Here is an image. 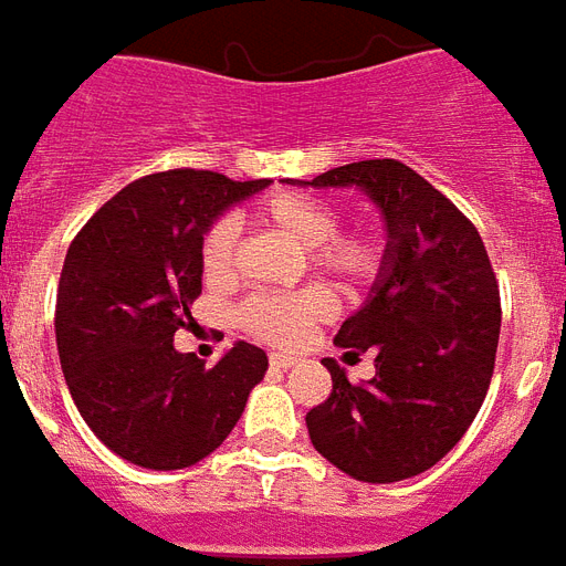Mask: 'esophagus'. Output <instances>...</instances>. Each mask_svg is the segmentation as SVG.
I'll return each mask as SVG.
<instances>
[{"instance_id": "1", "label": "esophagus", "mask_w": 566, "mask_h": 566, "mask_svg": "<svg viewBox=\"0 0 566 566\" xmlns=\"http://www.w3.org/2000/svg\"><path fill=\"white\" fill-rule=\"evenodd\" d=\"M271 368H280V370H289V368H295L298 365V358L295 356H283V353H271Z\"/></svg>"}]
</instances>
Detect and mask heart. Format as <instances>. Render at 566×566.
<instances>
[{
	"label": "heart",
	"instance_id": "b5f03b06",
	"mask_svg": "<svg viewBox=\"0 0 566 566\" xmlns=\"http://www.w3.org/2000/svg\"><path fill=\"white\" fill-rule=\"evenodd\" d=\"M255 220L292 243L304 247L307 262L334 277L344 289L370 286L382 271L386 247L377 229H337V208L311 192H277L259 205ZM198 265L213 286L234 277L238 268V232L232 220L210 222L198 241ZM334 311L332 292L307 286L289 295H253L238 311L243 332L271 346L301 344L313 325Z\"/></svg>",
	"mask_w": 566,
	"mask_h": 566
}]
</instances>
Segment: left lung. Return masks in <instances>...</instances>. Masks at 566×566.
<instances>
[{
	"instance_id": "obj_1",
	"label": "left lung",
	"mask_w": 566,
	"mask_h": 566,
	"mask_svg": "<svg viewBox=\"0 0 566 566\" xmlns=\"http://www.w3.org/2000/svg\"><path fill=\"white\" fill-rule=\"evenodd\" d=\"M358 187L386 220V259L365 307L334 337L374 353L377 374L349 382L325 358L332 395L307 413L313 449L361 482L434 468L464 437L492 382L501 292L476 226L410 165L365 159L313 177Z\"/></svg>"
}]
</instances>
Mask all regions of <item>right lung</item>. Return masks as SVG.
<instances>
[{"label": "right lung", "mask_w": 566, "mask_h": 566, "mask_svg": "<svg viewBox=\"0 0 566 566\" xmlns=\"http://www.w3.org/2000/svg\"><path fill=\"white\" fill-rule=\"evenodd\" d=\"M271 180L175 168L135 180L86 220L56 289V349L65 386L93 434L147 470L208 458L241 419L268 356L238 344L205 368L177 353L201 295L198 241L222 210Z\"/></svg>", "instance_id": "add662e5"}]
</instances>
